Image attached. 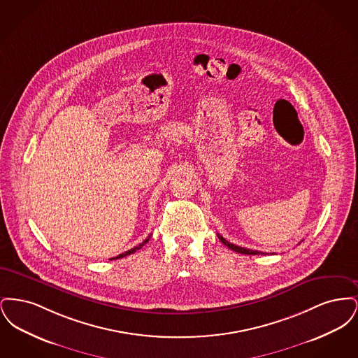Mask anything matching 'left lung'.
<instances>
[{
    "mask_svg": "<svg viewBox=\"0 0 358 358\" xmlns=\"http://www.w3.org/2000/svg\"><path fill=\"white\" fill-rule=\"evenodd\" d=\"M217 236L222 240V243L224 245H227L229 250H232V251H235V252H238V254H244V255H266L264 252L255 251V250H248V248H244V247H238L236 244H232V243H229L228 240H225V238H222V235H219V234H217Z\"/></svg>",
    "mask_w": 358,
    "mask_h": 358,
    "instance_id": "obj_1",
    "label": "left lung"
}]
</instances>
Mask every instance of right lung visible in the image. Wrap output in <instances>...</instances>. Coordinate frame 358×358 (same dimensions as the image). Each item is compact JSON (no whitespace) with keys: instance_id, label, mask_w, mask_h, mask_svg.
<instances>
[{"instance_id":"obj_1","label":"right lung","mask_w":358,"mask_h":358,"mask_svg":"<svg viewBox=\"0 0 358 358\" xmlns=\"http://www.w3.org/2000/svg\"><path fill=\"white\" fill-rule=\"evenodd\" d=\"M150 236H152V235H150ZM150 236H149V238H145V240H143V241H142V243H141L139 245H136V247H134V248H131V250H129V251H126V252H123V254H120V255L115 256V257H111L110 260H113V259H120V257H124V256L131 255V254H134L136 250H141V248H142V247H143V245H145V244H146V243L149 241V238H150Z\"/></svg>"}]
</instances>
